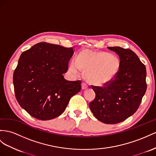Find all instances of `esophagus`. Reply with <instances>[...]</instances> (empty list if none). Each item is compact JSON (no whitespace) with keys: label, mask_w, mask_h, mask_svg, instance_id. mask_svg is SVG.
<instances>
[{"label":"esophagus","mask_w":156,"mask_h":156,"mask_svg":"<svg viewBox=\"0 0 156 156\" xmlns=\"http://www.w3.org/2000/svg\"><path fill=\"white\" fill-rule=\"evenodd\" d=\"M87 87H88V85L86 83H85V82H82V90H86V89H87Z\"/></svg>","instance_id":"1"}]
</instances>
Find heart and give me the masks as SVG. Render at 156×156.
<instances>
[{"instance_id": "heart-1", "label": "heart", "mask_w": 156, "mask_h": 156, "mask_svg": "<svg viewBox=\"0 0 156 156\" xmlns=\"http://www.w3.org/2000/svg\"><path fill=\"white\" fill-rule=\"evenodd\" d=\"M121 61L114 55L107 52H94L88 49L81 51L73 60L70 70L78 74L81 70L85 73L86 80L95 86H103L112 81L117 75Z\"/></svg>"}]
</instances>
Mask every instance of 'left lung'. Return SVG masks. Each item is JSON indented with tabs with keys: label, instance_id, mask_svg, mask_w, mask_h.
Masks as SVG:
<instances>
[{
	"label": "left lung",
	"instance_id": "obj_1",
	"mask_svg": "<svg viewBox=\"0 0 156 156\" xmlns=\"http://www.w3.org/2000/svg\"><path fill=\"white\" fill-rule=\"evenodd\" d=\"M107 48L119 55L121 67L116 77L103 87L91 86L95 98L89 105L99 121L117 124L138 109L147 88L146 69L132 50L120 47Z\"/></svg>",
	"mask_w": 156,
	"mask_h": 156
}]
</instances>
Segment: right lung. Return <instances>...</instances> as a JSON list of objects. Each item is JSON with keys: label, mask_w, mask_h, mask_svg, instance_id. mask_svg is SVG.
Instances as JSON below:
<instances>
[{"label": "right lung", "mask_w": 156, "mask_h": 156, "mask_svg": "<svg viewBox=\"0 0 156 156\" xmlns=\"http://www.w3.org/2000/svg\"><path fill=\"white\" fill-rule=\"evenodd\" d=\"M74 52L73 47L42 42L21 54L13 75L14 92L31 116L42 121L58 117L80 91V80L63 76Z\"/></svg>", "instance_id": "1"}]
</instances>
